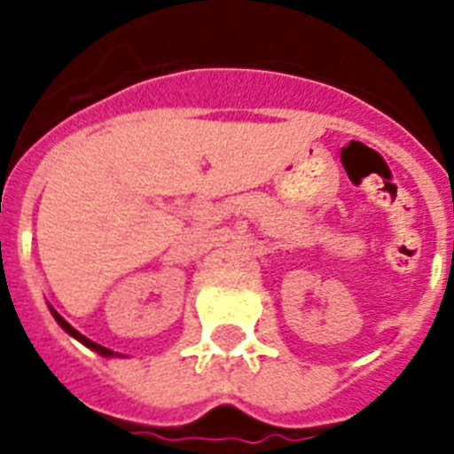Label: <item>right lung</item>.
Instances as JSON below:
<instances>
[{"mask_svg": "<svg viewBox=\"0 0 454 454\" xmlns=\"http://www.w3.org/2000/svg\"><path fill=\"white\" fill-rule=\"evenodd\" d=\"M51 316H54L56 323L61 325V327L67 332V334L74 336V339H77V340H82V343H83V346H86V348H90V350H95V352H98V355H102V356H114V352L108 350V348L99 346V343H95V340H90V339H86V336H83V334H79V332L74 330V327H72V325L67 323V320H63V316L56 314L54 309H51Z\"/></svg>", "mask_w": 454, "mask_h": 454, "instance_id": "obj_1", "label": "right lung"}]
</instances>
